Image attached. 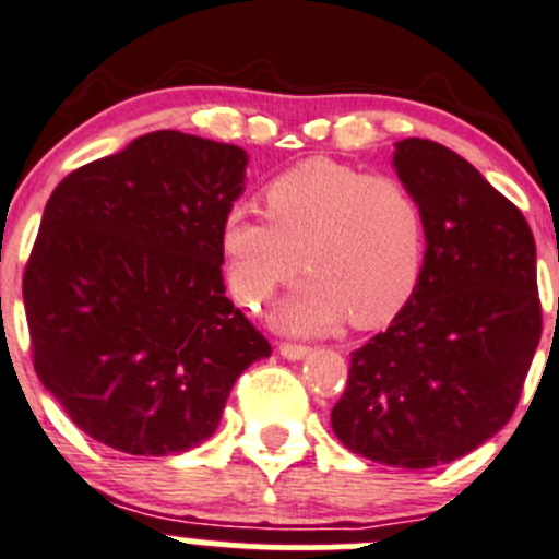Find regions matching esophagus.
I'll list each match as a JSON object with an SVG mask.
<instances>
[{"mask_svg":"<svg viewBox=\"0 0 559 559\" xmlns=\"http://www.w3.org/2000/svg\"><path fill=\"white\" fill-rule=\"evenodd\" d=\"M281 357L289 359V362H297V359H306L308 354H311V348L308 346H297V343H281Z\"/></svg>","mask_w":559,"mask_h":559,"instance_id":"esophagus-1","label":"esophagus"}]
</instances>
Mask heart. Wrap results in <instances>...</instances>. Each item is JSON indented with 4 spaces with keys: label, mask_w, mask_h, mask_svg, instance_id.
Here are the masks:
<instances>
[{
    "label": "heart",
    "mask_w": 559,
    "mask_h": 559,
    "mask_svg": "<svg viewBox=\"0 0 559 559\" xmlns=\"http://www.w3.org/2000/svg\"><path fill=\"white\" fill-rule=\"evenodd\" d=\"M267 216L233 207L218 229L227 278L259 306L306 270L311 278L275 308L286 332L321 335L348 316L379 326L408 306L425 267L427 224L414 191L332 159H311L264 189Z\"/></svg>",
    "instance_id": "b5f03b06"
}]
</instances>
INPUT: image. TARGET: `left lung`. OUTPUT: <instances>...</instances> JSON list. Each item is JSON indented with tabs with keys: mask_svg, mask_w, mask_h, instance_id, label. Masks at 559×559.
<instances>
[{
	"mask_svg": "<svg viewBox=\"0 0 559 559\" xmlns=\"http://www.w3.org/2000/svg\"><path fill=\"white\" fill-rule=\"evenodd\" d=\"M392 167L425 211V267L408 306L352 354L332 430L354 454L421 471L471 454L520 403L540 341L535 240L447 145L400 140Z\"/></svg>",
	"mask_w": 559,
	"mask_h": 559,
	"instance_id": "left-lung-1",
	"label": "left lung"
}]
</instances>
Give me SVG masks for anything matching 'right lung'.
<instances>
[{"instance_id":"add662e5","label":"right lung","mask_w":559,"mask_h":559,"mask_svg":"<svg viewBox=\"0 0 559 559\" xmlns=\"http://www.w3.org/2000/svg\"><path fill=\"white\" fill-rule=\"evenodd\" d=\"M238 145L162 129L70 173L24 273L35 370L86 436L189 452L270 343L224 295L218 229L246 189Z\"/></svg>"}]
</instances>
